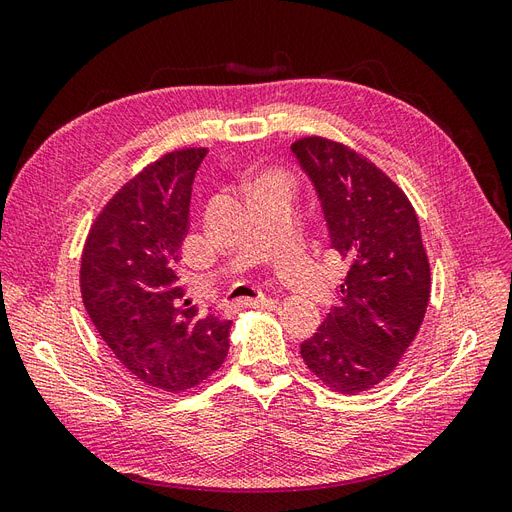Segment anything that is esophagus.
Instances as JSON below:
<instances>
[{
    "mask_svg": "<svg viewBox=\"0 0 512 512\" xmlns=\"http://www.w3.org/2000/svg\"><path fill=\"white\" fill-rule=\"evenodd\" d=\"M239 305H243V307H254V309H262V307H273V305H275V301H273V299H265V297H260V299H241V301H239Z\"/></svg>",
    "mask_w": 512,
    "mask_h": 512,
    "instance_id": "obj_1",
    "label": "esophagus"
}]
</instances>
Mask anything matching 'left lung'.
Wrapping results in <instances>:
<instances>
[{"mask_svg": "<svg viewBox=\"0 0 512 512\" xmlns=\"http://www.w3.org/2000/svg\"><path fill=\"white\" fill-rule=\"evenodd\" d=\"M312 181L331 247L348 262L342 303L301 344V356L333 391L374 389L397 367L429 303V262L406 194L359 153L327 138L294 143Z\"/></svg>", "mask_w": 512, "mask_h": 512, "instance_id": "left-lung-1", "label": "left lung"}]
</instances>
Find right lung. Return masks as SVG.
Returning a JSON list of instances; mask_svg holds the SVG:
<instances>
[{"mask_svg": "<svg viewBox=\"0 0 512 512\" xmlns=\"http://www.w3.org/2000/svg\"><path fill=\"white\" fill-rule=\"evenodd\" d=\"M207 149L166 153L111 198L83 250L87 314L117 361L149 389L179 393L228 354L230 320L200 312L179 282L196 170Z\"/></svg>", "mask_w": 512, "mask_h": 512, "instance_id": "obj_1", "label": "right lung"}]
</instances>
